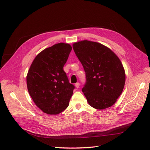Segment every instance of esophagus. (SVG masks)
<instances>
[{"instance_id":"34e87169","label":"esophagus","mask_w":150,"mask_h":150,"mask_svg":"<svg viewBox=\"0 0 150 150\" xmlns=\"http://www.w3.org/2000/svg\"><path fill=\"white\" fill-rule=\"evenodd\" d=\"M79 86H80V83H76L75 84V86L76 88H79Z\"/></svg>"}]
</instances>
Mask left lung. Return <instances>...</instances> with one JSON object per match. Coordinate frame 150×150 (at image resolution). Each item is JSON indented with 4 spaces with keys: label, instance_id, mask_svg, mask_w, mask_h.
Masks as SVG:
<instances>
[{
    "label": "left lung",
    "instance_id": "obj_1",
    "mask_svg": "<svg viewBox=\"0 0 150 150\" xmlns=\"http://www.w3.org/2000/svg\"><path fill=\"white\" fill-rule=\"evenodd\" d=\"M82 64L86 82L82 89L91 106L104 110L114 104L123 90L125 72L120 59L110 49L85 40L72 46Z\"/></svg>",
    "mask_w": 150,
    "mask_h": 150
}]
</instances>
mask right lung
I'll return each mask as SVG.
<instances>
[{"instance_id": "add662e5", "label": "right lung", "mask_w": 150, "mask_h": 150, "mask_svg": "<svg viewBox=\"0 0 150 150\" xmlns=\"http://www.w3.org/2000/svg\"><path fill=\"white\" fill-rule=\"evenodd\" d=\"M72 47L58 43L35 57L27 75V86L35 105L48 115H57L69 106L75 87L69 82L63 67Z\"/></svg>"}]
</instances>
